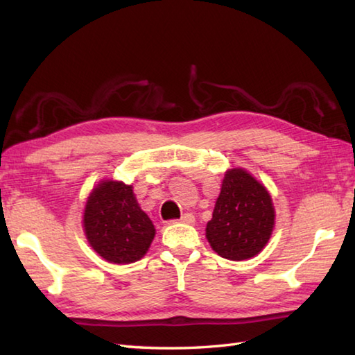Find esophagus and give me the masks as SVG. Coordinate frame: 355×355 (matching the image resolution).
I'll use <instances>...</instances> for the list:
<instances>
[{"mask_svg": "<svg viewBox=\"0 0 355 355\" xmlns=\"http://www.w3.org/2000/svg\"><path fill=\"white\" fill-rule=\"evenodd\" d=\"M180 221L186 224H192L195 221V216L192 214H184L182 218H180Z\"/></svg>", "mask_w": 355, "mask_h": 355, "instance_id": "34e87169", "label": "esophagus"}]
</instances>
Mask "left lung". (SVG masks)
Masks as SVG:
<instances>
[{
    "label": "left lung",
    "instance_id": "obj_1",
    "mask_svg": "<svg viewBox=\"0 0 355 355\" xmlns=\"http://www.w3.org/2000/svg\"><path fill=\"white\" fill-rule=\"evenodd\" d=\"M275 227V207L268 191L243 168L225 172L206 238L230 261L250 259L267 245Z\"/></svg>",
    "mask_w": 355,
    "mask_h": 355
}]
</instances>
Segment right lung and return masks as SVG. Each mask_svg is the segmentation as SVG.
I'll list each match as a JSON object with an SVG mask.
<instances>
[{"instance_id":"1","label":"right lung","mask_w":355,"mask_h":355,"mask_svg":"<svg viewBox=\"0 0 355 355\" xmlns=\"http://www.w3.org/2000/svg\"><path fill=\"white\" fill-rule=\"evenodd\" d=\"M84 230L93 250L114 263L141 259L155 236L154 224L140 209L132 186L112 180L101 182L89 193Z\"/></svg>"}]
</instances>
